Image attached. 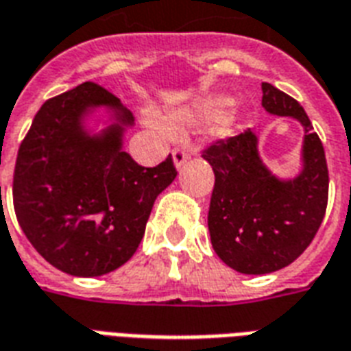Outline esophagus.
Wrapping results in <instances>:
<instances>
[{
	"mask_svg": "<svg viewBox=\"0 0 351 351\" xmlns=\"http://www.w3.org/2000/svg\"><path fill=\"white\" fill-rule=\"evenodd\" d=\"M188 158H189V150L186 149V147H182V145L175 147V150H173V160H175L176 167H180L182 163L188 162Z\"/></svg>",
	"mask_w": 351,
	"mask_h": 351,
	"instance_id": "1",
	"label": "esophagus"
}]
</instances>
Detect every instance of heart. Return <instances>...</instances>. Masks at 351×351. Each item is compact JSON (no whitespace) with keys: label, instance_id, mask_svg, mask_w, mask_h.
Here are the masks:
<instances>
[{"label":"heart","instance_id":"b5f03b06","mask_svg":"<svg viewBox=\"0 0 351 351\" xmlns=\"http://www.w3.org/2000/svg\"><path fill=\"white\" fill-rule=\"evenodd\" d=\"M227 98H212L208 102H204L199 110V115L204 117V119H217L225 113V110L228 108Z\"/></svg>","mask_w":351,"mask_h":351}]
</instances>
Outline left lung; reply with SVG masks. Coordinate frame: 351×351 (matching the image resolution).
Returning a JSON list of instances; mask_svg holds the SVG:
<instances>
[{"label":"left lung","mask_w":351,"mask_h":351,"mask_svg":"<svg viewBox=\"0 0 351 351\" xmlns=\"http://www.w3.org/2000/svg\"><path fill=\"white\" fill-rule=\"evenodd\" d=\"M262 106L305 126V167L295 180L279 182L269 175L249 128L215 139L201 152L215 175L208 212L214 251L227 266L249 275L292 264L318 232L329 195L324 145L301 104L271 83H262Z\"/></svg>","instance_id":"8db88e82"}]
</instances>
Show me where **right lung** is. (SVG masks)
<instances>
[{
    "instance_id": "1",
    "label": "right lung",
    "mask_w": 351,
    "mask_h": 351,
    "mask_svg": "<svg viewBox=\"0 0 351 351\" xmlns=\"http://www.w3.org/2000/svg\"><path fill=\"white\" fill-rule=\"evenodd\" d=\"M110 106L130 123L121 100L85 82L43 104L18 149L12 202L31 245L64 274H110L136 253L156 197L175 180L169 154L143 167L121 149L119 124L87 137L80 117Z\"/></svg>"
}]
</instances>
